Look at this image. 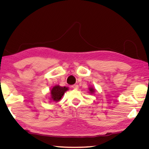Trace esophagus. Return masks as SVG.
I'll return each mask as SVG.
<instances>
[{
    "mask_svg": "<svg viewBox=\"0 0 149 149\" xmlns=\"http://www.w3.org/2000/svg\"><path fill=\"white\" fill-rule=\"evenodd\" d=\"M72 88H73L74 89H78L79 86L78 84H74V85L72 86Z\"/></svg>",
    "mask_w": 149,
    "mask_h": 149,
    "instance_id": "obj_1",
    "label": "esophagus"
}]
</instances>
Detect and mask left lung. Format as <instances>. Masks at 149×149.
Masks as SVG:
<instances>
[{
    "label": "left lung",
    "instance_id": "8db88e82",
    "mask_svg": "<svg viewBox=\"0 0 149 149\" xmlns=\"http://www.w3.org/2000/svg\"><path fill=\"white\" fill-rule=\"evenodd\" d=\"M88 89H89V93H90V94H94L96 92V89L94 88L93 86L89 87Z\"/></svg>",
    "mask_w": 149,
    "mask_h": 149
}]
</instances>
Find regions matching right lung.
<instances>
[{
    "label": "right lung",
    "mask_w": 149,
    "mask_h": 149,
    "mask_svg": "<svg viewBox=\"0 0 149 149\" xmlns=\"http://www.w3.org/2000/svg\"><path fill=\"white\" fill-rule=\"evenodd\" d=\"M69 88L68 87H61L60 85H56L51 89V98L50 100L53 101H59L61 97L63 96L64 94L67 91Z\"/></svg>",
    "instance_id": "obj_1"
}]
</instances>
